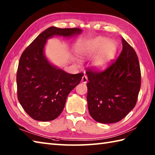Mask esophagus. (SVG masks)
I'll return each instance as SVG.
<instances>
[{"label":"esophagus","mask_w":155,"mask_h":155,"mask_svg":"<svg viewBox=\"0 0 155 155\" xmlns=\"http://www.w3.org/2000/svg\"><path fill=\"white\" fill-rule=\"evenodd\" d=\"M87 81H88V78H87V76L84 75L83 77H82L81 82H82V83H87Z\"/></svg>","instance_id":"obj_1"}]
</instances>
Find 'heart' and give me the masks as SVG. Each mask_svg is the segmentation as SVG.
<instances>
[{"instance_id": "1", "label": "heart", "mask_w": 155, "mask_h": 155, "mask_svg": "<svg viewBox=\"0 0 155 155\" xmlns=\"http://www.w3.org/2000/svg\"><path fill=\"white\" fill-rule=\"evenodd\" d=\"M99 53L94 58L93 66L98 69H103L110 63L117 52V45L113 40L103 37H98L81 46L78 52L83 57H92Z\"/></svg>"}]
</instances>
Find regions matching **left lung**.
<instances>
[{
  "instance_id": "obj_1",
  "label": "left lung",
  "mask_w": 155,
  "mask_h": 155,
  "mask_svg": "<svg viewBox=\"0 0 155 155\" xmlns=\"http://www.w3.org/2000/svg\"><path fill=\"white\" fill-rule=\"evenodd\" d=\"M123 50L103 71L88 68L87 100L89 114L101 123L121 120L135 107L141 84L135 51L123 38Z\"/></svg>"
}]
</instances>
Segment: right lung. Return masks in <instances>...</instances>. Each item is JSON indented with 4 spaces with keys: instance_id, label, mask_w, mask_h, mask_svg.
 <instances>
[{
    "instance_id": "obj_1",
    "label": "right lung",
    "mask_w": 155,
    "mask_h": 155,
    "mask_svg": "<svg viewBox=\"0 0 155 155\" xmlns=\"http://www.w3.org/2000/svg\"><path fill=\"white\" fill-rule=\"evenodd\" d=\"M81 32L78 28L49 27L23 51L16 73L17 97L23 109L33 119L57 118L63 110L68 94L84 74H69L51 64L44 53L47 40L54 35L68 37Z\"/></svg>"
}]
</instances>
